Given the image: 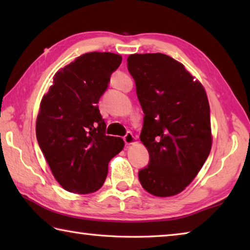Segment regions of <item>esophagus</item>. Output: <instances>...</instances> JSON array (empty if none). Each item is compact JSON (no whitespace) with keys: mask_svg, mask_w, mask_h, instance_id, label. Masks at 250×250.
<instances>
[{"mask_svg":"<svg viewBox=\"0 0 250 250\" xmlns=\"http://www.w3.org/2000/svg\"><path fill=\"white\" fill-rule=\"evenodd\" d=\"M124 141H125V145H132V143L137 141V138H135L131 132H126L125 135L124 137Z\"/></svg>","mask_w":250,"mask_h":250,"instance_id":"obj_1","label":"esophagus"}]
</instances>
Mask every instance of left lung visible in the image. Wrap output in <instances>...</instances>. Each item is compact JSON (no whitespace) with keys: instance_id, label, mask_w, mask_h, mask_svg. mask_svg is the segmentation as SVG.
Segmentation results:
<instances>
[{"instance_id":"8db88e82","label":"left lung","mask_w":250,"mask_h":250,"mask_svg":"<svg viewBox=\"0 0 250 250\" xmlns=\"http://www.w3.org/2000/svg\"><path fill=\"white\" fill-rule=\"evenodd\" d=\"M126 62L145 113L140 140L150 156L138 173L139 181L152 195H176L194 180L210 152L206 92L167 55L134 54Z\"/></svg>"}]
</instances>
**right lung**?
Listing matches in <instances>:
<instances>
[{
  "label": "right lung",
  "instance_id": "right-lung-1",
  "mask_svg": "<svg viewBox=\"0 0 250 250\" xmlns=\"http://www.w3.org/2000/svg\"><path fill=\"white\" fill-rule=\"evenodd\" d=\"M120 55L83 54L54 76L41 103L36 138L53 175L66 191L88 194L100 188L108 163L124 149L121 138L105 134L98 103Z\"/></svg>",
  "mask_w": 250,
  "mask_h": 250
}]
</instances>
